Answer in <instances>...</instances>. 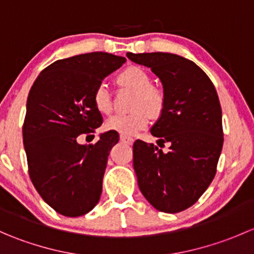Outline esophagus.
Instances as JSON below:
<instances>
[{
	"mask_svg": "<svg viewBox=\"0 0 254 254\" xmlns=\"http://www.w3.org/2000/svg\"><path fill=\"white\" fill-rule=\"evenodd\" d=\"M120 141L127 143V145H131L134 142V137L130 136V135H120Z\"/></svg>",
	"mask_w": 254,
	"mask_h": 254,
	"instance_id": "esophagus-1",
	"label": "esophagus"
}]
</instances>
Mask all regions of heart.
<instances>
[{"mask_svg":"<svg viewBox=\"0 0 254 254\" xmlns=\"http://www.w3.org/2000/svg\"><path fill=\"white\" fill-rule=\"evenodd\" d=\"M119 86L135 91L132 97V112L127 114H118L109 118L106 127L122 135H134L145 129L150 123V118H158L165 107V93L162 89L151 84L147 71L139 66H129L118 75ZM93 104L102 114L112 112L111 93L104 83H99L93 92Z\"/></svg>","mask_w":254,"mask_h":254,"instance_id":"obj_1","label":"heart"}]
</instances>
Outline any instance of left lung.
Wrapping results in <instances>:
<instances>
[{
	"mask_svg": "<svg viewBox=\"0 0 254 254\" xmlns=\"http://www.w3.org/2000/svg\"><path fill=\"white\" fill-rule=\"evenodd\" d=\"M163 84L165 107L151 129L157 145L132 146L137 183L148 203L163 212L183 211L198 201L216 175L224 143L222 113L211 79L193 61L170 53H127Z\"/></svg>",
	"mask_w": 254,
	"mask_h": 254,
	"instance_id": "obj_1",
	"label": "left lung"
}]
</instances>
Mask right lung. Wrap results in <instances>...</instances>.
<instances>
[{"instance_id":"1","label":"right lung","mask_w":254,"mask_h":254,"mask_svg":"<svg viewBox=\"0 0 254 254\" xmlns=\"http://www.w3.org/2000/svg\"><path fill=\"white\" fill-rule=\"evenodd\" d=\"M125 61L101 51L58 60L29 91L23 124L29 177L45 203L64 216L87 214L101 198L107 161L119 135L111 130L88 146L78 137L102 125L93 92Z\"/></svg>"}]
</instances>
